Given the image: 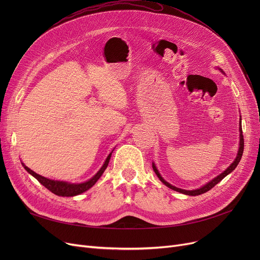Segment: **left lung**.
Masks as SVG:
<instances>
[{
	"mask_svg": "<svg viewBox=\"0 0 260 260\" xmlns=\"http://www.w3.org/2000/svg\"><path fill=\"white\" fill-rule=\"evenodd\" d=\"M218 70H219L221 73H223V71L221 70V68L218 67ZM223 74H224V73H223ZM243 146H244V143H243V135H242V127H241V117H240V119H239V147H238L237 156H236L235 160H234L233 162H232V165H231L223 173H221L220 175H218L217 177H215L214 179H212V180L209 181L208 183H206L204 185H202L201 187L196 188V189H183V188L176 187V186H174L173 184L169 183L168 181H166L165 179L162 178V176L160 175V173H159L158 169L156 168V165H155L154 162H153V170H154V172L156 173V175L158 176V178L160 179V181H161L163 184H166L168 187H170L171 189L176 190V192H179V193L184 194V195H188V196H198V195L204 194L206 192H208V190H210L211 188H213L218 182H220V181L224 178L225 176H228L230 173H232V172H233V171L236 169V167L238 166V163H239V161H240V159H241V157H242Z\"/></svg>",
	"mask_w": 260,
	"mask_h": 260,
	"instance_id": "8db88e82",
	"label": "left lung"
}]
</instances>
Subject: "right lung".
I'll use <instances>...</instances> for the list:
<instances>
[{
    "mask_svg": "<svg viewBox=\"0 0 260 260\" xmlns=\"http://www.w3.org/2000/svg\"><path fill=\"white\" fill-rule=\"evenodd\" d=\"M113 151L109 153V155L105 159L101 169L97 173H95L90 179H88L84 182H81V183H71V182H66V181L48 179V178H45V177H43V176L35 173L29 168H27L24 163H22V166L31 176H34L41 184L44 185L47 189H49L51 193L56 194L58 196H62V197H73V196H77V195H80L82 193L86 192L87 189H89L91 186H93L94 183L99 180V178L102 176V174L104 173V171L106 170V168L108 166V162H109V159H111V157H112Z\"/></svg>",
    "mask_w": 260,
    "mask_h": 260,
    "instance_id": "obj_1",
    "label": "right lung"
}]
</instances>
